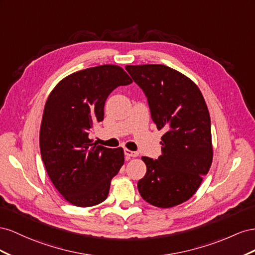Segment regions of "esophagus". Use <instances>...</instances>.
<instances>
[{
	"label": "esophagus",
	"mask_w": 255,
	"mask_h": 255,
	"mask_svg": "<svg viewBox=\"0 0 255 255\" xmlns=\"http://www.w3.org/2000/svg\"><path fill=\"white\" fill-rule=\"evenodd\" d=\"M124 152H125V155L127 156V157H137L139 156V154H137L136 151H132V150H130V149H125L124 150Z\"/></svg>",
	"instance_id": "34e87169"
}]
</instances>
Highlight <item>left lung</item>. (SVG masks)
<instances>
[{
    "instance_id": "left-lung-1",
    "label": "left lung",
    "mask_w": 255,
    "mask_h": 255,
    "mask_svg": "<svg viewBox=\"0 0 255 255\" xmlns=\"http://www.w3.org/2000/svg\"><path fill=\"white\" fill-rule=\"evenodd\" d=\"M147 97L151 120L161 136L162 155L142 157L146 174L137 181L149 204L170 208L196 192L213 162L212 129L206 103L196 84L165 65H127Z\"/></svg>"
}]
</instances>
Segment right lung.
I'll list each match as a JSON object with an SVG mask.
<instances>
[{"label": "right lung", "instance_id": "add662e5", "mask_svg": "<svg viewBox=\"0 0 255 255\" xmlns=\"http://www.w3.org/2000/svg\"><path fill=\"white\" fill-rule=\"evenodd\" d=\"M130 83L122 67L100 65L67 76L50 93L40 125V154L56 190L72 205L91 207L104 202L124 164L122 147L92 143L89 134L104 120L111 92Z\"/></svg>", "mask_w": 255, "mask_h": 255}]
</instances>
